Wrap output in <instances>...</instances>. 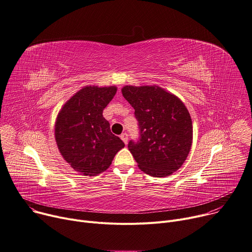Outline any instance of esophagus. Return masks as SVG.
Returning <instances> with one entry per match:
<instances>
[{"instance_id":"1","label":"esophagus","mask_w":252,"mask_h":252,"mask_svg":"<svg viewBox=\"0 0 252 252\" xmlns=\"http://www.w3.org/2000/svg\"><path fill=\"white\" fill-rule=\"evenodd\" d=\"M120 138L122 139V141H123L125 144L128 143V134H127V133H122L121 136H120Z\"/></svg>"}]
</instances>
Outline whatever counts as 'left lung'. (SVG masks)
Here are the masks:
<instances>
[{
  "mask_svg": "<svg viewBox=\"0 0 252 252\" xmlns=\"http://www.w3.org/2000/svg\"><path fill=\"white\" fill-rule=\"evenodd\" d=\"M121 91L134 108L140 128V140L128 144L138 167L153 177L171 175L185 162L192 146V120L186 106L157 85H127Z\"/></svg>",
  "mask_w": 252,
  "mask_h": 252,
  "instance_id": "obj_1",
  "label": "left lung"
}]
</instances>
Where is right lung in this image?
I'll return each mask as SVG.
<instances>
[{"label":"right lung","mask_w":252,"mask_h":252,"mask_svg":"<svg viewBox=\"0 0 252 252\" xmlns=\"http://www.w3.org/2000/svg\"><path fill=\"white\" fill-rule=\"evenodd\" d=\"M117 92L116 86H85L61 108L55 122V140L64 160L85 176L109 168L125 144L110 130L103 110Z\"/></svg>","instance_id":"obj_1"}]
</instances>
